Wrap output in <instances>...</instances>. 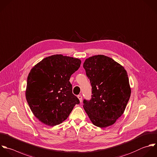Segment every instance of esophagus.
I'll return each instance as SVG.
<instances>
[{
	"mask_svg": "<svg viewBox=\"0 0 157 157\" xmlns=\"http://www.w3.org/2000/svg\"><path fill=\"white\" fill-rule=\"evenodd\" d=\"M77 97H78V99H79V101H80V102H82V97L81 95H78Z\"/></svg>",
	"mask_w": 157,
	"mask_h": 157,
	"instance_id": "34e87169",
	"label": "esophagus"
}]
</instances>
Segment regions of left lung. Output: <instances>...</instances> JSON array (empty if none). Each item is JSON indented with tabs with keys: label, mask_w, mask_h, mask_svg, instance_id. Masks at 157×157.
Segmentation results:
<instances>
[{
	"label": "left lung",
	"mask_w": 157,
	"mask_h": 157,
	"mask_svg": "<svg viewBox=\"0 0 157 157\" xmlns=\"http://www.w3.org/2000/svg\"><path fill=\"white\" fill-rule=\"evenodd\" d=\"M92 86V98L84 109L92 124L100 128L113 125L124 114L131 95L127 72L111 57L97 55L83 63Z\"/></svg>",
	"instance_id": "8db88e82"
}]
</instances>
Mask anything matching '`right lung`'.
<instances>
[{"mask_svg":"<svg viewBox=\"0 0 157 157\" xmlns=\"http://www.w3.org/2000/svg\"><path fill=\"white\" fill-rule=\"evenodd\" d=\"M81 63L79 59L56 54L43 59L31 69L25 97L41 122L51 127L62 124L79 103L69 80Z\"/></svg>","mask_w":157,"mask_h":157,"instance_id":"right-lung-1","label":"right lung"}]
</instances>
